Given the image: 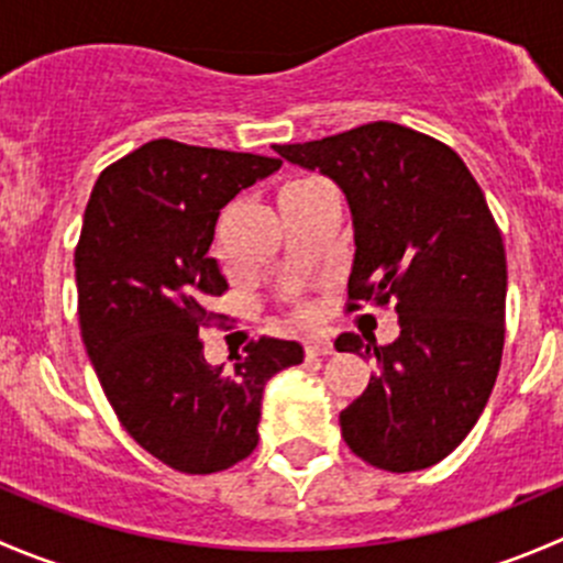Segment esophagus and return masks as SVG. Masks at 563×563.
I'll return each instance as SVG.
<instances>
[{
	"instance_id": "1",
	"label": "esophagus",
	"mask_w": 563,
	"mask_h": 563,
	"mask_svg": "<svg viewBox=\"0 0 563 563\" xmlns=\"http://www.w3.org/2000/svg\"><path fill=\"white\" fill-rule=\"evenodd\" d=\"M332 351L334 349L329 340H308V343H305V354L308 356H329Z\"/></svg>"
}]
</instances>
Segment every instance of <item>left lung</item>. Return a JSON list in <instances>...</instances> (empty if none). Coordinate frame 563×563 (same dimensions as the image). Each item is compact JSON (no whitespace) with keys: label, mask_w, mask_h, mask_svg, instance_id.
I'll return each mask as SVG.
<instances>
[{"label":"left lung","mask_w":563,"mask_h":563,"mask_svg":"<svg viewBox=\"0 0 563 563\" xmlns=\"http://www.w3.org/2000/svg\"><path fill=\"white\" fill-rule=\"evenodd\" d=\"M272 150L329 176L349 201V313L395 299V343L334 340L376 362L340 411L345 444L395 474L439 463L485 411L501 365L507 255L485 192L455 150L395 122Z\"/></svg>","instance_id":"obj_1"}]
</instances>
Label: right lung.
I'll return each mask as SVG.
<instances>
[{
  "label": "right lung",
  "instance_id": "right-lung-1",
  "mask_svg": "<svg viewBox=\"0 0 563 563\" xmlns=\"http://www.w3.org/2000/svg\"><path fill=\"white\" fill-rule=\"evenodd\" d=\"M277 157L157 139L95 181L76 247L78 321L122 428L181 474H214L258 444L264 387L305 360L294 340L261 338L209 365L198 329L229 288L209 258L220 209L275 174Z\"/></svg>",
  "mask_w": 563,
  "mask_h": 563
}]
</instances>
